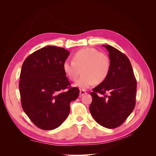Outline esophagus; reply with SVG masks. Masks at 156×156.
I'll return each instance as SVG.
<instances>
[{"label":"esophagus","instance_id":"1","mask_svg":"<svg viewBox=\"0 0 156 156\" xmlns=\"http://www.w3.org/2000/svg\"><path fill=\"white\" fill-rule=\"evenodd\" d=\"M87 94L85 90H80V92H79V95L81 96H82L84 95V94Z\"/></svg>","mask_w":156,"mask_h":156}]
</instances>
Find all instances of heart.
Returning a JSON list of instances; mask_svg holds the SVG:
<instances>
[{"instance_id": "obj_1", "label": "heart", "mask_w": 156, "mask_h": 156, "mask_svg": "<svg viewBox=\"0 0 156 156\" xmlns=\"http://www.w3.org/2000/svg\"><path fill=\"white\" fill-rule=\"evenodd\" d=\"M111 68L108 56L97 49L87 48L79 50L73 56V60L63 64V70L70 81H76L82 70V76L74 84L80 89L85 90L94 84L103 82L108 76Z\"/></svg>"}]
</instances>
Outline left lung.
Wrapping results in <instances>:
<instances>
[{"instance_id":"8db88e82","label":"left lung","mask_w":156,"mask_h":156,"mask_svg":"<svg viewBox=\"0 0 156 156\" xmlns=\"http://www.w3.org/2000/svg\"><path fill=\"white\" fill-rule=\"evenodd\" d=\"M103 46L108 51L110 71L105 81L90 93L89 109L99 124L113 129L123 124L134 109L136 81L127 56L111 45ZM107 92L108 96L105 95ZM98 93L105 96L99 97Z\"/></svg>"}]
</instances>
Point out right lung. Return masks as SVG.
Returning a JSON list of instances; mask_svg holds the SVG:
<instances>
[{
	"instance_id": "add662e5",
	"label": "right lung",
	"mask_w": 156,
	"mask_h": 156,
	"mask_svg": "<svg viewBox=\"0 0 156 156\" xmlns=\"http://www.w3.org/2000/svg\"><path fill=\"white\" fill-rule=\"evenodd\" d=\"M69 55L64 48L48 46L34 52L23 64L19 84L22 108L41 129L62 124L69 115V103L79 96V89L69 87L63 70Z\"/></svg>"
}]
</instances>
